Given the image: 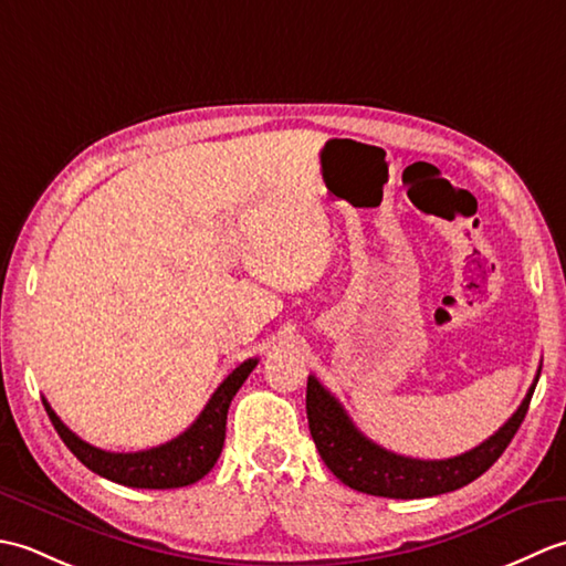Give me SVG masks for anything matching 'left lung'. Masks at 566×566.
I'll use <instances>...</instances> for the list:
<instances>
[{
    "label": "left lung",
    "mask_w": 566,
    "mask_h": 566,
    "mask_svg": "<svg viewBox=\"0 0 566 566\" xmlns=\"http://www.w3.org/2000/svg\"><path fill=\"white\" fill-rule=\"evenodd\" d=\"M539 371L523 403L494 436L464 454L448 460H416L384 450L355 428L340 401L311 375L306 384V416L311 438L331 472L345 486L384 499H426L462 489L482 476L509 448L531 406Z\"/></svg>",
    "instance_id": "8db88e82"
}]
</instances>
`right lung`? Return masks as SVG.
Here are the masks:
<instances>
[{
    "label": "right lung",
    "instance_id": "right-lung-1",
    "mask_svg": "<svg viewBox=\"0 0 566 566\" xmlns=\"http://www.w3.org/2000/svg\"><path fill=\"white\" fill-rule=\"evenodd\" d=\"M258 359H245L238 365L231 375H228L221 387L211 394L209 403L203 406L199 418L191 423L182 436L172 438L170 442L158 444V448L140 450V452H106L94 448V444L77 438L63 420L55 416V411L43 399L45 413L53 420L60 440H63L70 452L77 460L92 469L109 482L134 486V489H179L199 482L207 476L219 454L223 450L226 440V418L228 406H231L233 396L243 387L248 375L255 369Z\"/></svg>",
    "mask_w": 566,
    "mask_h": 566
}]
</instances>
